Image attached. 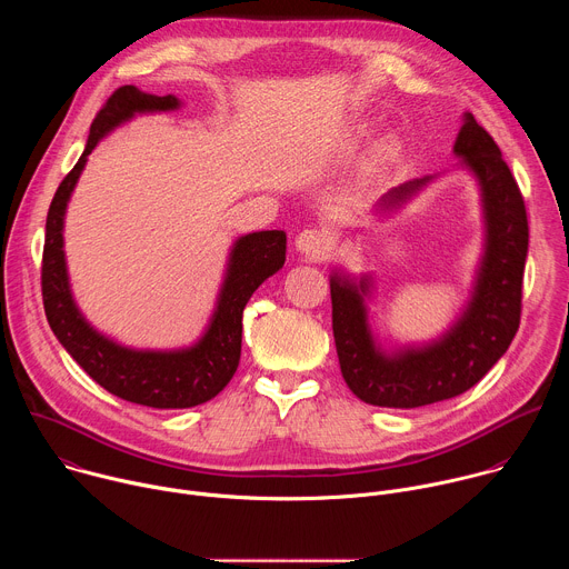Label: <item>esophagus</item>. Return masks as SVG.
<instances>
[{"instance_id":"esophagus-1","label":"esophagus","mask_w":569,"mask_h":569,"mask_svg":"<svg viewBox=\"0 0 569 569\" xmlns=\"http://www.w3.org/2000/svg\"><path fill=\"white\" fill-rule=\"evenodd\" d=\"M295 246L299 252H303L312 259H323V257H329V252L333 250L336 240L329 231H323V229H303L297 236Z\"/></svg>"}]
</instances>
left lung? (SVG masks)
Returning <instances> with one entry per match:
<instances>
[{"instance_id": "1", "label": "left lung", "mask_w": 569, "mask_h": 569, "mask_svg": "<svg viewBox=\"0 0 569 569\" xmlns=\"http://www.w3.org/2000/svg\"><path fill=\"white\" fill-rule=\"evenodd\" d=\"M455 152L477 176L486 213V254L468 303L457 327L437 345L402 351L393 358L373 347L362 295L365 283L331 279L333 338L342 378L365 402L378 408L410 410L455 398L477 385L507 353L520 327L522 277L529 248L527 207L507 161L472 114H466ZM426 180L389 191L382 207H393L415 193Z\"/></svg>"}]
</instances>
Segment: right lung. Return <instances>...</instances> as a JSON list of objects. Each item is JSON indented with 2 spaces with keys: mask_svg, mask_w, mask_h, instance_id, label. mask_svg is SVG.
<instances>
[{
  "mask_svg": "<svg viewBox=\"0 0 569 569\" xmlns=\"http://www.w3.org/2000/svg\"><path fill=\"white\" fill-rule=\"evenodd\" d=\"M173 108H178L176 97L146 94L134 86H123L110 94L92 121L86 152L64 176L51 200L40 274L49 327L67 353L110 393L157 410L193 408L227 387L240 360L242 310L254 290L286 263L283 231L272 229L242 236L231 252L211 327L204 338L187 351H130L99 336L80 317L69 292L62 252V216L76 180L86 167L88 154L114 126L130 119L134 112Z\"/></svg>",
  "mask_w": 569,
  "mask_h": 569,
  "instance_id": "1",
  "label": "right lung"
}]
</instances>
